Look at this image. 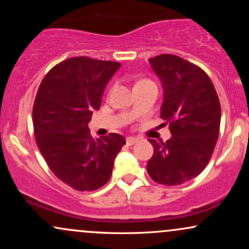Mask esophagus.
Instances as JSON below:
<instances>
[{
  "instance_id": "1",
  "label": "esophagus",
  "mask_w": 249,
  "mask_h": 249,
  "mask_svg": "<svg viewBox=\"0 0 249 249\" xmlns=\"http://www.w3.org/2000/svg\"><path fill=\"white\" fill-rule=\"evenodd\" d=\"M137 142H138V138H136V137H127L126 138V144L128 145V146L136 144Z\"/></svg>"
}]
</instances>
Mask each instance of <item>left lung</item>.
Segmentation results:
<instances>
[{"label": "left lung", "instance_id": "left-lung-1", "mask_svg": "<svg viewBox=\"0 0 249 249\" xmlns=\"http://www.w3.org/2000/svg\"><path fill=\"white\" fill-rule=\"evenodd\" d=\"M160 79L164 98L160 117L172 134L165 142L148 139L153 156L147 173L158 184L174 186L196 178L207 166L219 136L221 107L204 70L176 55L148 59Z\"/></svg>", "mask_w": 249, "mask_h": 249}]
</instances>
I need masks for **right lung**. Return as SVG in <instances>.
Returning <instances> with one entry per match:
<instances>
[{
  "instance_id": "right-lung-1",
  "label": "right lung",
  "mask_w": 249,
  "mask_h": 249,
  "mask_svg": "<svg viewBox=\"0 0 249 249\" xmlns=\"http://www.w3.org/2000/svg\"><path fill=\"white\" fill-rule=\"evenodd\" d=\"M121 63L72 57L45 75L34 103L37 146L48 166L77 191H95L111 178L125 138L118 133L93 139L89 122Z\"/></svg>"
}]
</instances>
